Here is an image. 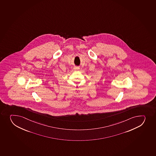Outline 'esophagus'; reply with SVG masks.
Here are the masks:
<instances>
[{
    "label": "esophagus",
    "mask_w": 156,
    "mask_h": 156,
    "mask_svg": "<svg viewBox=\"0 0 156 156\" xmlns=\"http://www.w3.org/2000/svg\"><path fill=\"white\" fill-rule=\"evenodd\" d=\"M74 69L76 70V71H78V70H79V67H78V66H75V67L74 68Z\"/></svg>",
    "instance_id": "esophagus-1"
}]
</instances>
